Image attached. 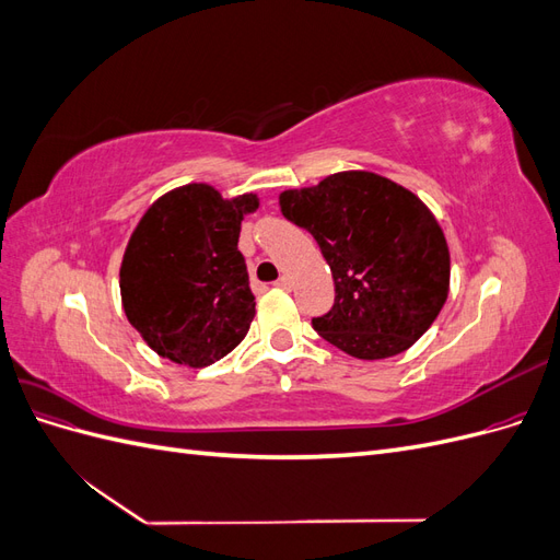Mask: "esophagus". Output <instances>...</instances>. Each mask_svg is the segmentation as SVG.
<instances>
[{"mask_svg":"<svg viewBox=\"0 0 560 560\" xmlns=\"http://www.w3.org/2000/svg\"><path fill=\"white\" fill-rule=\"evenodd\" d=\"M276 284L280 287V290H290V287H292V278H290V276H280Z\"/></svg>","mask_w":560,"mask_h":560,"instance_id":"1","label":"esophagus"}]
</instances>
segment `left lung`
Wrapping results in <instances>:
<instances>
[{"instance_id": "1", "label": "left lung", "mask_w": 560, "mask_h": 560, "mask_svg": "<svg viewBox=\"0 0 560 560\" xmlns=\"http://www.w3.org/2000/svg\"><path fill=\"white\" fill-rule=\"evenodd\" d=\"M282 214L313 233L331 268L334 306L315 331L358 360L409 350L442 313L451 254L436 217L401 184L346 171L280 194Z\"/></svg>"}]
</instances>
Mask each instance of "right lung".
I'll list each match as a JSON object with an SVG mask.
<instances>
[{"label": "right lung", "mask_w": 560, "mask_h": 560, "mask_svg": "<svg viewBox=\"0 0 560 560\" xmlns=\"http://www.w3.org/2000/svg\"><path fill=\"white\" fill-rule=\"evenodd\" d=\"M257 194L222 198L194 182L142 214L124 252L118 287L130 325L161 358L184 366L222 360L249 331L254 294L238 249Z\"/></svg>", "instance_id": "right-lung-1"}]
</instances>
